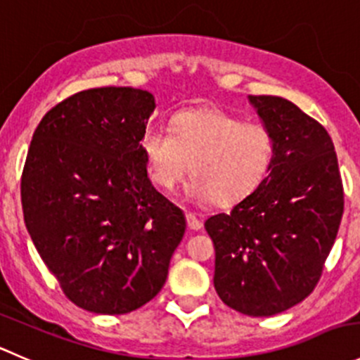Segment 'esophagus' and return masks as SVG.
Listing matches in <instances>:
<instances>
[{
  "instance_id": "obj_1",
  "label": "esophagus",
  "mask_w": 360,
  "mask_h": 360,
  "mask_svg": "<svg viewBox=\"0 0 360 360\" xmlns=\"http://www.w3.org/2000/svg\"><path fill=\"white\" fill-rule=\"evenodd\" d=\"M185 219H187L188 229H192V231H199V229H201V226H202L201 220H199L198 217H195L192 212H185Z\"/></svg>"
}]
</instances>
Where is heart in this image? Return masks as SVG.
Here are the masks:
<instances>
[{
    "label": "heart",
    "instance_id": "b5f03b06",
    "mask_svg": "<svg viewBox=\"0 0 360 360\" xmlns=\"http://www.w3.org/2000/svg\"><path fill=\"white\" fill-rule=\"evenodd\" d=\"M141 152L154 184L172 191L187 175L185 195L231 205L259 187L271 168L275 140L257 122H243L219 108L199 106L179 112L172 129L148 127Z\"/></svg>",
    "mask_w": 360,
    "mask_h": 360
}]
</instances>
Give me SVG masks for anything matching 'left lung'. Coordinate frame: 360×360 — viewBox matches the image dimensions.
<instances>
[{"label": "left lung", "mask_w": 360, "mask_h": 360, "mask_svg": "<svg viewBox=\"0 0 360 360\" xmlns=\"http://www.w3.org/2000/svg\"><path fill=\"white\" fill-rule=\"evenodd\" d=\"M271 131L268 176L227 213L205 222L215 247V285L229 308L271 316L311 294L343 215L333 140L289 99L248 96Z\"/></svg>", "instance_id": "obj_1"}]
</instances>
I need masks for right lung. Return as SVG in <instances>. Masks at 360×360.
I'll return each mask as SVG.
<instances>
[{"label":"right lung","mask_w":360,"mask_h":360,"mask_svg":"<svg viewBox=\"0 0 360 360\" xmlns=\"http://www.w3.org/2000/svg\"><path fill=\"white\" fill-rule=\"evenodd\" d=\"M154 108L141 89L77 92L45 113L27 150V233L64 296L87 311L122 315L158 296L184 238V213L155 191L141 152Z\"/></svg>","instance_id":"1"}]
</instances>
